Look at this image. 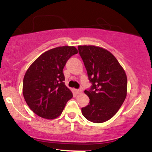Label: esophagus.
Returning a JSON list of instances; mask_svg holds the SVG:
<instances>
[{
	"instance_id": "34e87169",
	"label": "esophagus",
	"mask_w": 152,
	"mask_h": 152,
	"mask_svg": "<svg viewBox=\"0 0 152 152\" xmlns=\"http://www.w3.org/2000/svg\"><path fill=\"white\" fill-rule=\"evenodd\" d=\"M75 92H76V94H79L82 93V91L79 90V89H75Z\"/></svg>"
}]
</instances>
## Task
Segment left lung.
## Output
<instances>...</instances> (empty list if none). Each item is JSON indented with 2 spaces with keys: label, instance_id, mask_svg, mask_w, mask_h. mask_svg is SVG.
<instances>
[{
  "label": "left lung",
  "instance_id": "1",
  "mask_svg": "<svg viewBox=\"0 0 152 152\" xmlns=\"http://www.w3.org/2000/svg\"><path fill=\"white\" fill-rule=\"evenodd\" d=\"M78 52L92 83L84 93L89 104L81 109L83 116L93 123H103L117 113L127 94V77L116 57L96 46H78Z\"/></svg>",
  "mask_w": 152,
  "mask_h": 152
}]
</instances>
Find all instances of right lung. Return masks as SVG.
Wrapping results in <instances>:
<instances>
[{
    "label": "right lung",
    "instance_id": "add662e5",
    "mask_svg": "<svg viewBox=\"0 0 152 152\" xmlns=\"http://www.w3.org/2000/svg\"><path fill=\"white\" fill-rule=\"evenodd\" d=\"M76 53L78 50L74 46L52 48L38 57L26 71L23 94L29 108L40 117H58L73 97L64 82L63 69L69 58Z\"/></svg>",
    "mask_w": 152,
    "mask_h": 152
}]
</instances>
